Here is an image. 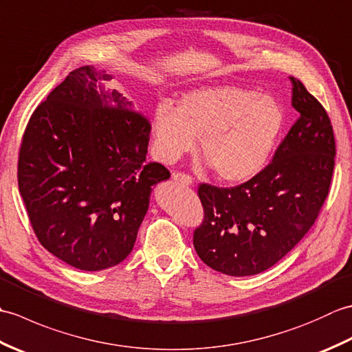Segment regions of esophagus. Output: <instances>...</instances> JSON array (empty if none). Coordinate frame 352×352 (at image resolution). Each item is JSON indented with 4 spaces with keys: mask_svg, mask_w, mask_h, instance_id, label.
<instances>
[{
    "mask_svg": "<svg viewBox=\"0 0 352 352\" xmlns=\"http://www.w3.org/2000/svg\"><path fill=\"white\" fill-rule=\"evenodd\" d=\"M172 178H174V182L180 183L183 186H192L193 184L192 177L188 175V174H182V172H174V174H172Z\"/></svg>",
    "mask_w": 352,
    "mask_h": 352,
    "instance_id": "34e87169",
    "label": "esophagus"
}]
</instances>
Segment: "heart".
Returning a JSON list of instances; mask_svg holds the SVG:
<instances>
[{
  "label": "heart",
  "instance_id": "b5f03b06",
  "mask_svg": "<svg viewBox=\"0 0 352 352\" xmlns=\"http://www.w3.org/2000/svg\"><path fill=\"white\" fill-rule=\"evenodd\" d=\"M283 126L284 111L272 95L230 85L186 92L177 110L160 102L151 122L162 162H177L199 138L201 157L227 183L246 182L263 169Z\"/></svg>",
  "mask_w": 352,
  "mask_h": 352
}]
</instances>
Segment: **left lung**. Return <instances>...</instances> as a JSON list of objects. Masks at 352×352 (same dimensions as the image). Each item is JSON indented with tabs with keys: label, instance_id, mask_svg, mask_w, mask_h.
<instances>
[{
	"label": "left lung",
	"instance_id": "1",
	"mask_svg": "<svg viewBox=\"0 0 352 352\" xmlns=\"http://www.w3.org/2000/svg\"><path fill=\"white\" fill-rule=\"evenodd\" d=\"M298 121L272 162L234 188L201 183L204 219L193 246L207 266L231 276L274 266L309 233L328 197L336 142L330 118L301 81L290 77Z\"/></svg>",
	"mask_w": 352,
	"mask_h": 352
}]
</instances>
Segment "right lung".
Instances as JSON below:
<instances>
[{
    "label": "right lung",
    "mask_w": 352,
    "mask_h": 352,
    "mask_svg": "<svg viewBox=\"0 0 352 352\" xmlns=\"http://www.w3.org/2000/svg\"><path fill=\"white\" fill-rule=\"evenodd\" d=\"M94 66L69 72L33 111L22 136L18 186L37 241L81 271L131 252L151 186L169 178L145 162L151 124Z\"/></svg>",
    "instance_id": "add662e5"
}]
</instances>
